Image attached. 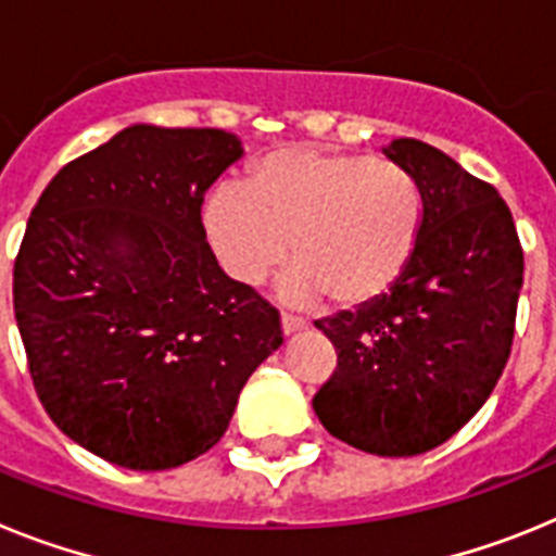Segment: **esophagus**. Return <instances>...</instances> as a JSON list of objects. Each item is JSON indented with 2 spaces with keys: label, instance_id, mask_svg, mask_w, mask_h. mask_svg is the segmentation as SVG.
<instances>
[{
  "label": "esophagus",
  "instance_id": "esophagus-1",
  "mask_svg": "<svg viewBox=\"0 0 556 556\" xmlns=\"http://www.w3.org/2000/svg\"><path fill=\"white\" fill-rule=\"evenodd\" d=\"M305 327H307L305 318L288 316V313H282V332H285V336H293V332L305 330Z\"/></svg>",
  "mask_w": 556,
  "mask_h": 556
}]
</instances>
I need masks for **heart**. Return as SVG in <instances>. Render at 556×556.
I'll return each instance as SVG.
<instances>
[{"instance_id": "obj_1", "label": "heart", "mask_w": 556, "mask_h": 556, "mask_svg": "<svg viewBox=\"0 0 556 556\" xmlns=\"http://www.w3.org/2000/svg\"><path fill=\"white\" fill-rule=\"evenodd\" d=\"M204 235L231 279L260 285L288 257L279 293L293 305L378 302L403 279L422 231V195L403 167L375 156L279 148L240 187L206 198Z\"/></svg>"}]
</instances>
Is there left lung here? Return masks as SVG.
I'll list each match as a JSON object with an SVG mask.
<instances>
[{
	"label": "left lung",
	"mask_w": 556,
	"mask_h": 556,
	"mask_svg": "<svg viewBox=\"0 0 556 556\" xmlns=\"http://www.w3.org/2000/svg\"><path fill=\"white\" fill-rule=\"evenodd\" d=\"M417 181L422 231L392 291L316 327L338 366L313 412L346 445L417 456L447 442L498 383L515 336L523 249L498 190L419 139L383 148Z\"/></svg>",
	"instance_id": "obj_1"
}]
</instances>
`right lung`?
Masks as SVG:
<instances>
[{
    "label": "right lung",
    "instance_id": "right-lung-1",
    "mask_svg": "<svg viewBox=\"0 0 556 556\" xmlns=\"http://www.w3.org/2000/svg\"><path fill=\"white\" fill-rule=\"evenodd\" d=\"M243 156L220 128L131 125L58 170L13 265V311L52 422L128 470H170L226 433L279 313L224 274L204 192Z\"/></svg>",
    "mask_w": 556,
    "mask_h": 556
}]
</instances>
